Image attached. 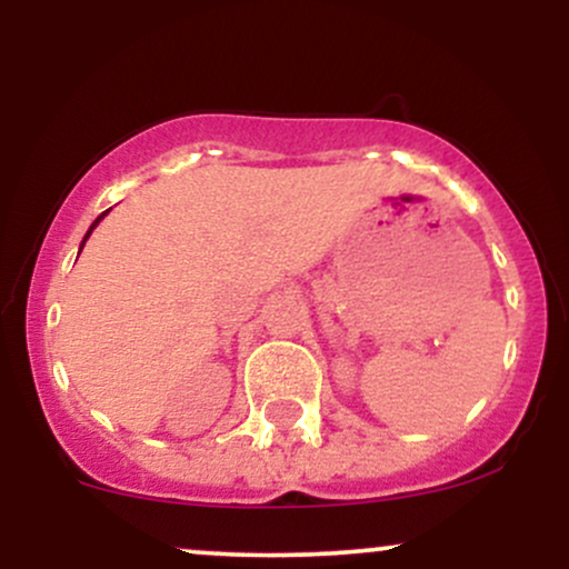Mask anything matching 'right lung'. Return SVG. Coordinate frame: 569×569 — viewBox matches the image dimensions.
Listing matches in <instances>:
<instances>
[{"instance_id":"1","label":"right lung","mask_w":569,"mask_h":569,"mask_svg":"<svg viewBox=\"0 0 569 569\" xmlns=\"http://www.w3.org/2000/svg\"><path fill=\"white\" fill-rule=\"evenodd\" d=\"M103 217H107V211H103V213H101V217H98V219L93 221V227H90V230H88V234H84V240H88V238H90V232H93V230H96V224H98V221H101ZM84 240H82V246H84ZM80 251H82V248H80Z\"/></svg>"}]
</instances>
